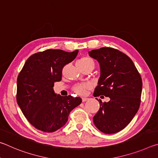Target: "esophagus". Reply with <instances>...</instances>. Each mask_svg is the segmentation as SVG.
I'll use <instances>...</instances> for the list:
<instances>
[{"mask_svg": "<svg viewBox=\"0 0 158 158\" xmlns=\"http://www.w3.org/2000/svg\"><path fill=\"white\" fill-rule=\"evenodd\" d=\"M87 100H89V98H82V101H83V102H85V101H87Z\"/></svg>", "mask_w": 158, "mask_h": 158, "instance_id": "esophagus-1", "label": "esophagus"}]
</instances>
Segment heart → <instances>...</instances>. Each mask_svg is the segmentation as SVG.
<instances>
[{
	"mask_svg": "<svg viewBox=\"0 0 158 158\" xmlns=\"http://www.w3.org/2000/svg\"><path fill=\"white\" fill-rule=\"evenodd\" d=\"M90 64H92V65H94V63H93V61L90 59V58L88 57H82L80 58L79 60L77 61L76 65H90ZM90 85L89 84H80L77 85L74 88V92H76L77 94L81 95H84L86 94L88 89H89Z\"/></svg>",
	"mask_w": 158,
	"mask_h": 158,
	"instance_id": "b5f03b06",
	"label": "heart"
}]
</instances>
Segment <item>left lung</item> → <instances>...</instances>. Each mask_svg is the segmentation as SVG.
Returning <instances> with one entry per match:
<instances>
[{
    "label": "left lung",
    "instance_id": "1",
    "mask_svg": "<svg viewBox=\"0 0 158 158\" xmlns=\"http://www.w3.org/2000/svg\"><path fill=\"white\" fill-rule=\"evenodd\" d=\"M100 64V76L95 97L110 98L102 103L93 117L95 127L105 134L116 133L127 126L137 114L141 102L142 81L134 63L125 53L111 47L89 52ZM103 97V96H102Z\"/></svg>",
    "mask_w": 158,
    "mask_h": 158
}]
</instances>
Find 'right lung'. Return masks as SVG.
I'll use <instances>...</instances> for the list:
<instances>
[{"instance_id": "obj_1", "label": "right lung", "mask_w": 158, "mask_h": 158, "mask_svg": "<svg viewBox=\"0 0 158 158\" xmlns=\"http://www.w3.org/2000/svg\"><path fill=\"white\" fill-rule=\"evenodd\" d=\"M78 50L67 52L47 49L32 55L17 78V101L29 123L45 132H53L65 125L70 111L81 98L61 96L53 90L54 82L62 79V69L76 58Z\"/></svg>"}]
</instances>
